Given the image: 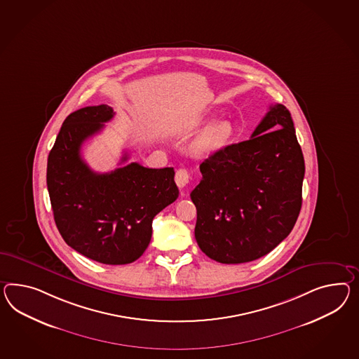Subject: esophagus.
I'll use <instances>...</instances> for the list:
<instances>
[{
  "mask_svg": "<svg viewBox=\"0 0 359 359\" xmlns=\"http://www.w3.org/2000/svg\"><path fill=\"white\" fill-rule=\"evenodd\" d=\"M175 180L177 186H178L180 189H182V187H184L186 184H189V181H190V173H189V170L184 169V168L178 169V170L175 172Z\"/></svg>",
  "mask_w": 359,
  "mask_h": 359,
  "instance_id": "34e87169",
  "label": "esophagus"
}]
</instances>
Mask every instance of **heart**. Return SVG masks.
<instances>
[{"instance_id": "obj_1", "label": "heart", "mask_w": 359, "mask_h": 359, "mask_svg": "<svg viewBox=\"0 0 359 359\" xmlns=\"http://www.w3.org/2000/svg\"><path fill=\"white\" fill-rule=\"evenodd\" d=\"M236 135L234 123L229 120L213 122L194 139L191 152L196 156H210L229 146Z\"/></svg>"}]
</instances>
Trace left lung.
<instances>
[{
    "label": "left lung",
    "mask_w": 359,
    "mask_h": 359,
    "mask_svg": "<svg viewBox=\"0 0 359 359\" xmlns=\"http://www.w3.org/2000/svg\"><path fill=\"white\" fill-rule=\"evenodd\" d=\"M190 196L195 238L222 264L257 260L293 229L302 205L304 154L290 111L271 105L251 138L212 154Z\"/></svg>",
    "instance_id": "obj_1"
}]
</instances>
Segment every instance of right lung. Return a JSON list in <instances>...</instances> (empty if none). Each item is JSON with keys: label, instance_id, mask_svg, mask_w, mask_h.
<instances>
[{"label": "right lung", "instance_id": "obj_1", "mask_svg": "<svg viewBox=\"0 0 359 359\" xmlns=\"http://www.w3.org/2000/svg\"><path fill=\"white\" fill-rule=\"evenodd\" d=\"M114 111L102 104L66 117L46 166L55 225L65 242L88 259L120 266L143 255L152 220L178 198L175 169L138 163L96 173L81 156L82 144L97 134ZM129 158L125 154L121 163Z\"/></svg>", "mask_w": 359, "mask_h": 359}]
</instances>
